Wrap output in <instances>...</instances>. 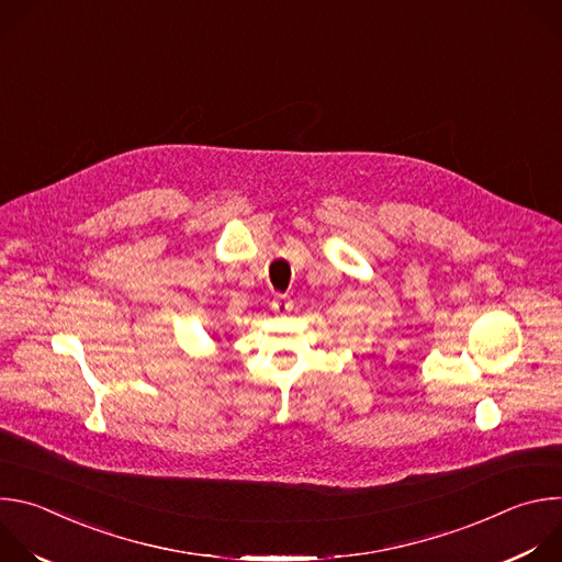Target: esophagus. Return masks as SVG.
<instances>
[{
  "label": "esophagus",
  "mask_w": 562,
  "mask_h": 562,
  "mask_svg": "<svg viewBox=\"0 0 562 562\" xmlns=\"http://www.w3.org/2000/svg\"><path fill=\"white\" fill-rule=\"evenodd\" d=\"M271 306H273L276 313L284 315V313H289V311L293 308V302H291V297H286V295H278V297L271 302Z\"/></svg>",
  "instance_id": "34e87169"
}]
</instances>
